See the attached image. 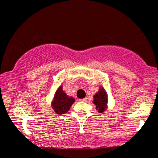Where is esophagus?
<instances>
[{
  "mask_svg": "<svg viewBox=\"0 0 158 158\" xmlns=\"http://www.w3.org/2000/svg\"><path fill=\"white\" fill-rule=\"evenodd\" d=\"M80 101H83V102H85V101H87V98H82V99H80Z\"/></svg>",
  "mask_w": 158,
  "mask_h": 158,
  "instance_id": "34e87169",
  "label": "esophagus"
}]
</instances>
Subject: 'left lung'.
I'll use <instances>...</instances> for the list:
<instances>
[{
  "label": "left lung",
  "mask_w": 158,
  "mask_h": 158,
  "mask_svg": "<svg viewBox=\"0 0 158 158\" xmlns=\"http://www.w3.org/2000/svg\"><path fill=\"white\" fill-rule=\"evenodd\" d=\"M93 102L96 105V109L99 113H103L107 109L108 96L104 88H100V89L94 96Z\"/></svg>",
  "instance_id": "left-lung-1"
}]
</instances>
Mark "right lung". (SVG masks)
Wrapping results in <instances>:
<instances>
[{
    "label": "right lung",
    "mask_w": 158,
    "mask_h": 158,
    "mask_svg": "<svg viewBox=\"0 0 158 158\" xmlns=\"http://www.w3.org/2000/svg\"><path fill=\"white\" fill-rule=\"evenodd\" d=\"M75 102L73 97H69L62 90V86H60L55 92L53 101L52 102V107L55 113L63 114L70 110L71 106Z\"/></svg>",
    "instance_id": "add662e5"
}]
</instances>
